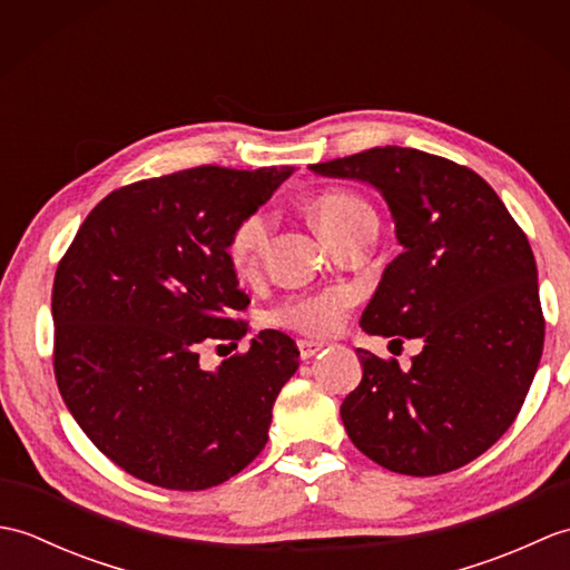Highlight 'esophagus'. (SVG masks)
Segmentation results:
<instances>
[{
    "label": "esophagus",
    "instance_id": "1",
    "mask_svg": "<svg viewBox=\"0 0 570 570\" xmlns=\"http://www.w3.org/2000/svg\"><path fill=\"white\" fill-rule=\"evenodd\" d=\"M296 345H298V355H301V360H311L313 355H318L321 350L325 347L323 343H316V341H298Z\"/></svg>",
    "mask_w": 570,
    "mask_h": 570
}]
</instances>
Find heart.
Listing matches in <instances>:
<instances>
[{"mask_svg": "<svg viewBox=\"0 0 570 570\" xmlns=\"http://www.w3.org/2000/svg\"><path fill=\"white\" fill-rule=\"evenodd\" d=\"M313 213H316L321 233L328 239L345 233L347 227L360 223L362 217H374L370 203L345 188L323 190L316 203H313ZM269 229L272 217L264 210H254L235 225L227 242V254L237 272L249 274L257 269L264 257L266 242H269ZM350 306H353V292L345 286H333L316 294L288 298L278 308L276 318L298 333L325 337L341 331Z\"/></svg>", "mask_w": 570, "mask_h": 570, "instance_id": "heart-1", "label": "heart"}]
</instances>
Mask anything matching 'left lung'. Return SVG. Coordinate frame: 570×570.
<instances>
[{
	"instance_id": "left-lung-1",
	"label": "left lung",
	"mask_w": 570,
	"mask_h": 570,
	"mask_svg": "<svg viewBox=\"0 0 570 570\" xmlns=\"http://www.w3.org/2000/svg\"><path fill=\"white\" fill-rule=\"evenodd\" d=\"M311 168L384 196L404 249L360 325L423 341L411 370L357 350L362 382L341 406L350 441L402 475L463 468L512 426L541 360L547 323L524 229L485 178L443 156L374 147Z\"/></svg>"
}]
</instances>
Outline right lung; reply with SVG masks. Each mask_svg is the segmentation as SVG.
<instances>
[{"label":"right lung","instance_id":"right-lung-1","mask_svg":"<svg viewBox=\"0 0 570 570\" xmlns=\"http://www.w3.org/2000/svg\"><path fill=\"white\" fill-rule=\"evenodd\" d=\"M292 166H196L112 190L85 217L53 278V372L98 451L144 482L208 490L259 455L298 370L286 333L200 370V347L247 335L227 242ZM220 347V345H217Z\"/></svg>","mask_w":570,"mask_h":570}]
</instances>
